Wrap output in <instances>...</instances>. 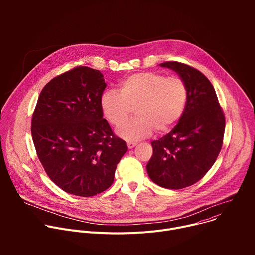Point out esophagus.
<instances>
[{
	"instance_id": "esophagus-1",
	"label": "esophagus",
	"mask_w": 255,
	"mask_h": 255,
	"mask_svg": "<svg viewBox=\"0 0 255 255\" xmlns=\"http://www.w3.org/2000/svg\"><path fill=\"white\" fill-rule=\"evenodd\" d=\"M137 145V143L136 142H131V141H129V142H127V146H128V148L129 149H132L133 147H135Z\"/></svg>"
}]
</instances>
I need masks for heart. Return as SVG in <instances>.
<instances>
[{"mask_svg": "<svg viewBox=\"0 0 255 255\" xmlns=\"http://www.w3.org/2000/svg\"><path fill=\"white\" fill-rule=\"evenodd\" d=\"M188 88L178 77H166L153 71L135 72L120 82L119 92L106 90L100 100L108 122L119 126L135 108L136 117L121 125L117 134L129 141L169 130L183 115Z\"/></svg>", "mask_w": 255, "mask_h": 255, "instance_id": "b5f03b06", "label": "heart"}]
</instances>
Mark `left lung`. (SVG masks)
Masks as SVG:
<instances>
[{
	"label": "left lung",
	"mask_w": 255,
	"mask_h": 255,
	"mask_svg": "<svg viewBox=\"0 0 255 255\" xmlns=\"http://www.w3.org/2000/svg\"><path fill=\"white\" fill-rule=\"evenodd\" d=\"M159 65L186 83L188 101L175 127L151 142L146 170L159 187L179 190L197 183L215 163L223 144L225 116L213 85L201 71L177 61Z\"/></svg>",
	"instance_id": "left-lung-1"
}]
</instances>
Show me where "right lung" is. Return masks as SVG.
Here are the masks:
<instances>
[{
	"instance_id": "obj_1",
	"label": "right lung",
	"mask_w": 255,
	"mask_h": 255,
	"mask_svg": "<svg viewBox=\"0 0 255 255\" xmlns=\"http://www.w3.org/2000/svg\"><path fill=\"white\" fill-rule=\"evenodd\" d=\"M107 84L98 69L79 66L52 79L32 116L36 153L47 175L64 192L92 197L110 188L127 151L103 118Z\"/></svg>"
}]
</instances>
